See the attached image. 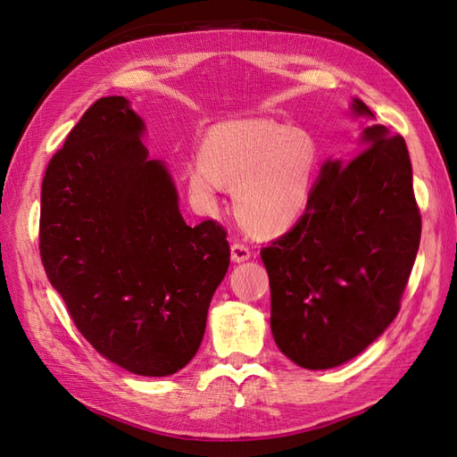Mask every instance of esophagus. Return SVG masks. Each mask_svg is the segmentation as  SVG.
I'll return each mask as SVG.
<instances>
[{
  "label": "esophagus",
  "mask_w": 457,
  "mask_h": 457,
  "mask_svg": "<svg viewBox=\"0 0 457 457\" xmlns=\"http://www.w3.org/2000/svg\"><path fill=\"white\" fill-rule=\"evenodd\" d=\"M230 257H232L234 262H242V261H247L252 257V250L247 245L237 242V244L230 245Z\"/></svg>",
  "instance_id": "1"
}]
</instances>
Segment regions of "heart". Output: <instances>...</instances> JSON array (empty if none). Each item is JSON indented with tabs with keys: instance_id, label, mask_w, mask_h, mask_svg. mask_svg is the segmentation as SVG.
Instances as JSON below:
<instances>
[{
	"instance_id": "heart-1",
	"label": "heart",
	"mask_w": 457,
	"mask_h": 457,
	"mask_svg": "<svg viewBox=\"0 0 457 457\" xmlns=\"http://www.w3.org/2000/svg\"><path fill=\"white\" fill-rule=\"evenodd\" d=\"M318 170V148L299 128L272 120H234L215 126L188 170V188L202 205L234 187L242 225L261 237L280 234L305 210Z\"/></svg>"
}]
</instances>
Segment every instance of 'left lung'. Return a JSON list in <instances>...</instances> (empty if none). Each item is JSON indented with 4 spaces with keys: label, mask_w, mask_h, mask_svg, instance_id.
Here are the masks:
<instances>
[{
    "label": "left lung",
    "mask_w": 457,
    "mask_h": 457,
    "mask_svg": "<svg viewBox=\"0 0 457 457\" xmlns=\"http://www.w3.org/2000/svg\"><path fill=\"white\" fill-rule=\"evenodd\" d=\"M353 112L373 118L361 99ZM362 146L349 163L322 165L305 213L261 250L274 341L307 370L347 362L383 334L418 255L421 215L404 139L373 123Z\"/></svg>",
    "instance_id": "obj_1"
}]
</instances>
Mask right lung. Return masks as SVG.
<instances>
[{
  "label": "right lung",
  "mask_w": 457,
  "mask_h": 457,
  "mask_svg": "<svg viewBox=\"0 0 457 457\" xmlns=\"http://www.w3.org/2000/svg\"><path fill=\"white\" fill-rule=\"evenodd\" d=\"M143 131L123 96L86 110L41 183L39 255L96 353L137 376L163 378L200 349L230 247L213 219L185 223Z\"/></svg>",
  "instance_id": "right-lung-1"
}]
</instances>
